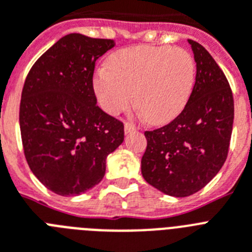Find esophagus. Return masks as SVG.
Here are the masks:
<instances>
[{"instance_id":"34e87169","label":"esophagus","mask_w":252,"mask_h":252,"mask_svg":"<svg viewBox=\"0 0 252 252\" xmlns=\"http://www.w3.org/2000/svg\"><path fill=\"white\" fill-rule=\"evenodd\" d=\"M135 130H136V127H135L134 125L128 124V122H125V132H126V134H130V132H132V131Z\"/></svg>"}]
</instances>
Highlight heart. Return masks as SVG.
Masks as SVG:
<instances>
[{
	"label": "heart",
	"mask_w": 252,
	"mask_h": 252,
	"mask_svg": "<svg viewBox=\"0 0 252 252\" xmlns=\"http://www.w3.org/2000/svg\"><path fill=\"white\" fill-rule=\"evenodd\" d=\"M197 64L189 51L170 46H134L108 59L93 81L104 111L117 116L135 105L152 125L172 121L192 96Z\"/></svg>",
	"instance_id": "b5f03b06"
}]
</instances>
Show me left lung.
Returning a JSON list of instances; mask_svg holds the SVG:
<instances>
[{
	"instance_id": "left-lung-1",
	"label": "left lung",
	"mask_w": 252,
	"mask_h": 252,
	"mask_svg": "<svg viewBox=\"0 0 252 252\" xmlns=\"http://www.w3.org/2000/svg\"><path fill=\"white\" fill-rule=\"evenodd\" d=\"M188 42L197 64L192 96L174 121L145 131L141 158L145 182L172 197L198 192L219 172L233 128V95L226 77L202 45Z\"/></svg>"
}]
</instances>
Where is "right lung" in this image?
<instances>
[{
	"instance_id": "right-lung-1",
	"label": "right lung",
	"mask_w": 252,
	"mask_h": 252,
	"mask_svg": "<svg viewBox=\"0 0 252 252\" xmlns=\"http://www.w3.org/2000/svg\"><path fill=\"white\" fill-rule=\"evenodd\" d=\"M114 45L66 34L39 56L24 82L19 124L26 159L59 196L97 186L108 155L124 141V124L97 107L93 87L95 62Z\"/></svg>"
}]
</instances>
